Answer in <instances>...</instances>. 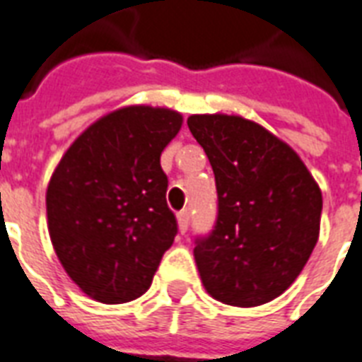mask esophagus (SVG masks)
<instances>
[{"label":"esophagus","instance_id":"esophagus-1","mask_svg":"<svg viewBox=\"0 0 362 362\" xmlns=\"http://www.w3.org/2000/svg\"><path fill=\"white\" fill-rule=\"evenodd\" d=\"M187 226H189V216H187V211L178 212V230H180V233H186Z\"/></svg>","mask_w":362,"mask_h":362}]
</instances>
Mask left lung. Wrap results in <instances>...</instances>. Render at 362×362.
Returning <instances> with one entry per match:
<instances>
[{
	"label": "left lung",
	"instance_id": "8db88e82",
	"mask_svg": "<svg viewBox=\"0 0 362 362\" xmlns=\"http://www.w3.org/2000/svg\"><path fill=\"white\" fill-rule=\"evenodd\" d=\"M187 127L211 161L216 226L193 248L205 291L235 308L281 296L319 239L321 187L296 151L241 115H189Z\"/></svg>",
	"mask_w": 362,
	"mask_h": 362
}]
</instances>
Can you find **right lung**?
Returning a JSON list of instances; mask_svg holds the SVG:
<instances>
[{"label":"right lung","instance_id":"add662e5","mask_svg":"<svg viewBox=\"0 0 362 362\" xmlns=\"http://www.w3.org/2000/svg\"><path fill=\"white\" fill-rule=\"evenodd\" d=\"M182 115L136 104L102 115L71 142L47 186V226L74 283L102 303H125L151 285L176 218L161 153Z\"/></svg>","mask_w":362,"mask_h":362}]
</instances>
